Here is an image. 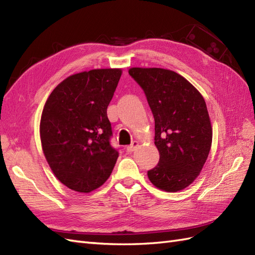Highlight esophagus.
<instances>
[{"instance_id":"obj_1","label":"esophagus","mask_w":255,"mask_h":255,"mask_svg":"<svg viewBox=\"0 0 255 255\" xmlns=\"http://www.w3.org/2000/svg\"><path fill=\"white\" fill-rule=\"evenodd\" d=\"M138 146H139V142L138 141H133L131 144H130L129 146H127V152L128 153H132Z\"/></svg>"}]
</instances>
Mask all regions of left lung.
<instances>
[{
    "label": "left lung",
    "mask_w": 255,
    "mask_h": 255,
    "mask_svg": "<svg viewBox=\"0 0 255 255\" xmlns=\"http://www.w3.org/2000/svg\"><path fill=\"white\" fill-rule=\"evenodd\" d=\"M144 90L155 120L159 162L147 177L161 191L184 190L198 177L212 143V126L204 97L177 72L130 68Z\"/></svg>",
    "instance_id": "left-lung-1"
}]
</instances>
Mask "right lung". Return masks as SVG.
<instances>
[{
    "label": "right lung",
    "instance_id": "obj_1",
    "mask_svg": "<svg viewBox=\"0 0 255 255\" xmlns=\"http://www.w3.org/2000/svg\"><path fill=\"white\" fill-rule=\"evenodd\" d=\"M122 69H94L70 75L45 103L40 136L51 171L63 185L90 193L112 173L119 152L110 144L107 109Z\"/></svg>",
    "mask_w": 255,
    "mask_h": 255
}]
</instances>
